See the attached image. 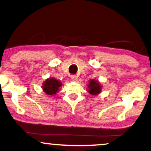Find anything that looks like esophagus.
<instances>
[{
	"label": "esophagus",
	"instance_id": "esophagus-1",
	"mask_svg": "<svg viewBox=\"0 0 151 151\" xmlns=\"http://www.w3.org/2000/svg\"><path fill=\"white\" fill-rule=\"evenodd\" d=\"M71 80H73V81H76V80H78V76H76V75H73L71 76Z\"/></svg>",
	"mask_w": 151,
	"mask_h": 151
}]
</instances>
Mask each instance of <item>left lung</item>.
<instances>
[{"mask_svg":"<svg viewBox=\"0 0 151 151\" xmlns=\"http://www.w3.org/2000/svg\"><path fill=\"white\" fill-rule=\"evenodd\" d=\"M88 87V92L91 95L96 96L99 94L101 92L102 86L98 80L94 79L90 80L89 85H87Z\"/></svg>","mask_w":151,"mask_h":151,"instance_id":"8db88e82","label":"left lung"}]
</instances>
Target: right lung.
Instances as JSON below:
<instances>
[{
    "instance_id": "obj_1",
    "label": "right lung",
    "mask_w": 151,
    "mask_h": 151,
    "mask_svg": "<svg viewBox=\"0 0 151 151\" xmlns=\"http://www.w3.org/2000/svg\"><path fill=\"white\" fill-rule=\"evenodd\" d=\"M60 87H62V83L60 80L54 78H50L44 82L42 89L47 95L54 96L59 91Z\"/></svg>"
}]
</instances>
